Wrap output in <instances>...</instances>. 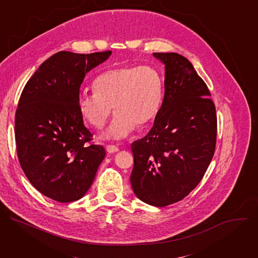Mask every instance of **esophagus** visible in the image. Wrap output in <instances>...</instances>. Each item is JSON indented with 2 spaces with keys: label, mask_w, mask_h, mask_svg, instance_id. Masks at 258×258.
<instances>
[{
  "label": "esophagus",
  "mask_w": 258,
  "mask_h": 258,
  "mask_svg": "<svg viewBox=\"0 0 258 258\" xmlns=\"http://www.w3.org/2000/svg\"><path fill=\"white\" fill-rule=\"evenodd\" d=\"M106 150H107L108 153H115L119 149H118V147L115 146V145H107L106 146Z\"/></svg>",
  "instance_id": "esophagus-1"
}]
</instances>
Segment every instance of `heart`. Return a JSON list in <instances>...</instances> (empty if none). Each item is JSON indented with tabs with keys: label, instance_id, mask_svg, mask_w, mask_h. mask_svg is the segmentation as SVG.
<instances>
[{
	"label": "heart",
	"instance_id": "b5f03b06",
	"mask_svg": "<svg viewBox=\"0 0 258 258\" xmlns=\"http://www.w3.org/2000/svg\"><path fill=\"white\" fill-rule=\"evenodd\" d=\"M95 93H84L79 110L91 126L101 128L112 111L111 124L104 137L122 139L136 126H148L157 117L164 85L160 72L149 65H122L100 75L93 84Z\"/></svg>",
	"mask_w": 258,
	"mask_h": 258
}]
</instances>
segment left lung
<instances>
[{"label":"left lung","mask_w":258,"mask_h":258,"mask_svg":"<svg viewBox=\"0 0 258 258\" xmlns=\"http://www.w3.org/2000/svg\"><path fill=\"white\" fill-rule=\"evenodd\" d=\"M165 67L164 98L150 132L132 146L131 183L143 202L163 207L194 190L215 150L217 121L210 92L192 63L153 53Z\"/></svg>","instance_id":"1"}]
</instances>
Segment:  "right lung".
Listing matches in <instances>:
<instances>
[{
  "instance_id": "right-lung-1",
  "label": "right lung",
  "mask_w": 258,
  "mask_h": 258,
  "mask_svg": "<svg viewBox=\"0 0 258 258\" xmlns=\"http://www.w3.org/2000/svg\"><path fill=\"white\" fill-rule=\"evenodd\" d=\"M111 51H61L47 59L26 83L15 114L17 155L26 177L43 195L61 202L85 196L106 152L87 144L93 135L79 110L87 73Z\"/></svg>"
}]
</instances>
